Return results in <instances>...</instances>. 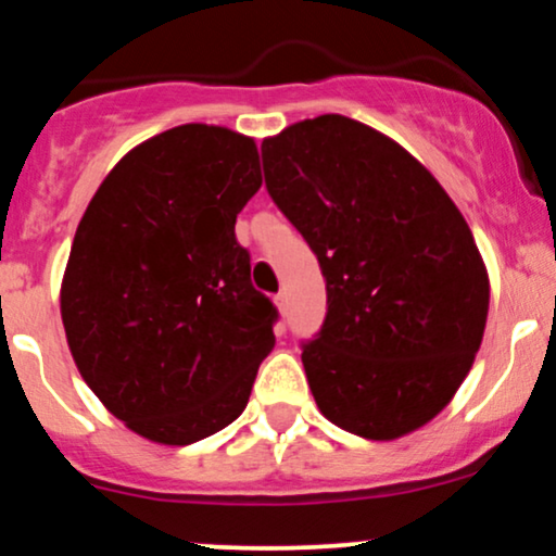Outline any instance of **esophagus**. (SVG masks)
<instances>
[{
    "mask_svg": "<svg viewBox=\"0 0 556 556\" xmlns=\"http://www.w3.org/2000/svg\"><path fill=\"white\" fill-rule=\"evenodd\" d=\"M274 303H277V308L285 314V311H287V292H279V295L274 298Z\"/></svg>",
    "mask_w": 556,
    "mask_h": 556,
    "instance_id": "34e87169",
    "label": "esophagus"
}]
</instances>
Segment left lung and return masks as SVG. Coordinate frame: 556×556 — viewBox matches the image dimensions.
Masks as SVG:
<instances>
[{
    "instance_id": "1",
    "label": "left lung",
    "mask_w": 556,
    "mask_h": 556,
    "mask_svg": "<svg viewBox=\"0 0 556 556\" xmlns=\"http://www.w3.org/2000/svg\"><path fill=\"white\" fill-rule=\"evenodd\" d=\"M266 190L327 279V318L303 342L318 410L363 439L420 429L481 348L489 277L468 222L413 159L342 114L261 143Z\"/></svg>"
}]
</instances>
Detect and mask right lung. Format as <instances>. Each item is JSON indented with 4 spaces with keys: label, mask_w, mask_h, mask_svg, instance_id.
Wrapping results in <instances>:
<instances>
[{
    "label": "right lung",
    "mask_w": 556,
    "mask_h": 556,
    "mask_svg": "<svg viewBox=\"0 0 556 556\" xmlns=\"http://www.w3.org/2000/svg\"><path fill=\"white\" fill-rule=\"evenodd\" d=\"M261 188L253 138L180 125L117 162L62 279L75 366L130 431L185 446L245 410L277 308L251 282L235 219Z\"/></svg>",
    "instance_id": "right-lung-1"
}]
</instances>
